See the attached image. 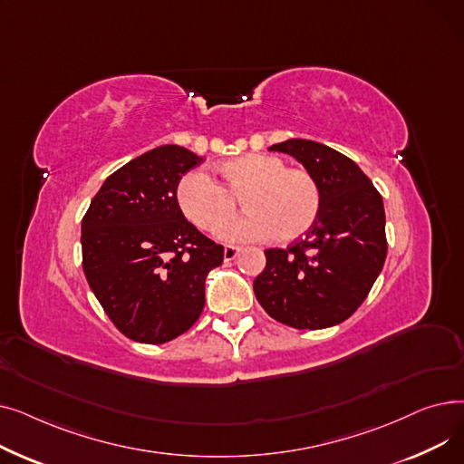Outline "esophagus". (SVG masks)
Returning a JSON list of instances; mask_svg holds the SVG:
<instances>
[{"mask_svg":"<svg viewBox=\"0 0 464 464\" xmlns=\"http://www.w3.org/2000/svg\"><path fill=\"white\" fill-rule=\"evenodd\" d=\"M238 252H240V248H237V246H226L224 248V259L233 261L238 256Z\"/></svg>","mask_w":464,"mask_h":464,"instance_id":"obj_1","label":"esophagus"}]
</instances>
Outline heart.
I'll use <instances>...</instances> for the list:
<instances>
[{
  "label": "heart",
  "instance_id": "1",
  "mask_svg": "<svg viewBox=\"0 0 464 464\" xmlns=\"http://www.w3.org/2000/svg\"><path fill=\"white\" fill-rule=\"evenodd\" d=\"M212 182L203 173H188L177 184V203L193 226L216 231L232 215L238 197L249 212L222 229L226 242L269 238L291 242L315 222L322 191L304 169H289L273 154H245L219 163ZM236 198L233 200L232 198Z\"/></svg>",
  "mask_w": 464,
  "mask_h": 464
}]
</instances>
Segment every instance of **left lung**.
Listing matches in <instances>:
<instances>
[{"label":"left lung","instance_id":"left-lung-1","mask_svg":"<svg viewBox=\"0 0 464 464\" xmlns=\"http://www.w3.org/2000/svg\"><path fill=\"white\" fill-rule=\"evenodd\" d=\"M269 150L289 154L308 170L322 205L301 240L285 250H265L256 297L289 327L343 324L367 299L387 256L382 195L355 161L322 142L287 139Z\"/></svg>","mask_w":464,"mask_h":464}]
</instances>
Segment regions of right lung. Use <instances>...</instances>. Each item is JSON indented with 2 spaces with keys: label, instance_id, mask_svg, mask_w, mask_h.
Instances as JSON below:
<instances>
[{
  "label": "right lung",
  "instance_id": "1",
  "mask_svg": "<svg viewBox=\"0 0 464 464\" xmlns=\"http://www.w3.org/2000/svg\"><path fill=\"white\" fill-rule=\"evenodd\" d=\"M203 158L163 144L103 182L82 218V269L112 324L142 344L186 333L203 312L205 280L224 246L184 218L177 184Z\"/></svg>",
  "mask_w": 464,
  "mask_h": 464
}]
</instances>
